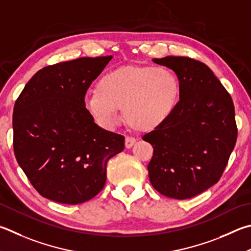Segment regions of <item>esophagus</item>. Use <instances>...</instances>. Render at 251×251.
I'll list each match as a JSON object with an SVG mask.
<instances>
[{"mask_svg":"<svg viewBox=\"0 0 251 251\" xmlns=\"http://www.w3.org/2000/svg\"><path fill=\"white\" fill-rule=\"evenodd\" d=\"M136 143V139L134 137H130V136H127V137L125 138V147L126 148H131L133 146L135 145Z\"/></svg>","mask_w":251,"mask_h":251,"instance_id":"34e87169","label":"esophagus"}]
</instances>
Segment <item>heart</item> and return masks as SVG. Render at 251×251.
<instances>
[{"label":"heart","instance_id":"1","mask_svg":"<svg viewBox=\"0 0 251 251\" xmlns=\"http://www.w3.org/2000/svg\"><path fill=\"white\" fill-rule=\"evenodd\" d=\"M179 94V80L166 68L126 66L104 75L98 82L97 92L86 95L84 104L104 126H115L117 110H123L129 126L150 130L171 115Z\"/></svg>","mask_w":251,"mask_h":251}]
</instances>
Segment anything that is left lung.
<instances>
[{
	"instance_id": "obj_1",
	"label": "left lung",
	"mask_w": 251,
	"mask_h": 251,
	"mask_svg": "<svg viewBox=\"0 0 251 251\" xmlns=\"http://www.w3.org/2000/svg\"><path fill=\"white\" fill-rule=\"evenodd\" d=\"M176 72L180 101L143 139L153 147L150 183L168 198L185 200L217 183L236 145L233 100L213 71L188 57L152 59Z\"/></svg>"
}]
</instances>
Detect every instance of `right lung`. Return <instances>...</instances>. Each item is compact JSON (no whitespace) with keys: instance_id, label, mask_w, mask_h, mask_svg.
I'll list each match as a JSON object with an SVG mask.
<instances>
[{"instance_id":"right-lung-1","label":"right lung","mask_w":251,"mask_h":251,"mask_svg":"<svg viewBox=\"0 0 251 251\" xmlns=\"http://www.w3.org/2000/svg\"><path fill=\"white\" fill-rule=\"evenodd\" d=\"M112 56L56 63L36 72L13 112V147L36 191L62 204H80L100 193L107 161L125 138L99 127L84 97Z\"/></svg>"}]
</instances>
